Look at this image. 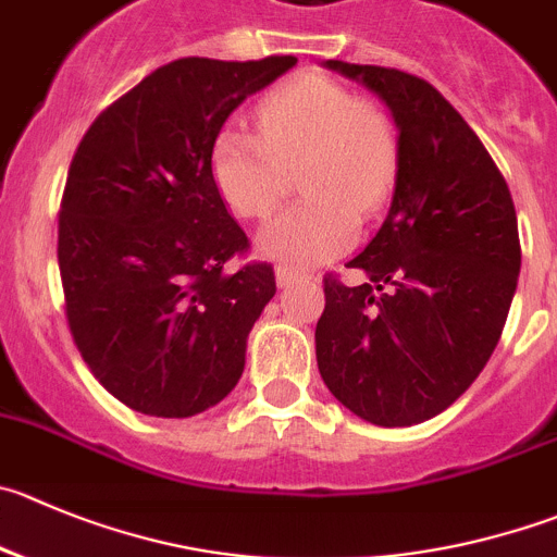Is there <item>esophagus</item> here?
Segmentation results:
<instances>
[{"label": "esophagus", "mask_w": 557, "mask_h": 557, "mask_svg": "<svg viewBox=\"0 0 557 557\" xmlns=\"http://www.w3.org/2000/svg\"><path fill=\"white\" fill-rule=\"evenodd\" d=\"M304 278L306 275L298 273V270H293V268H284V264H278V268H275V284H278V287H293V284L304 282Z\"/></svg>", "instance_id": "esophagus-1"}]
</instances>
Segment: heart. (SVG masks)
<instances>
[{
  "mask_svg": "<svg viewBox=\"0 0 557 557\" xmlns=\"http://www.w3.org/2000/svg\"><path fill=\"white\" fill-rule=\"evenodd\" d=\"M257 134L230 128L210 150V174L226 208L264 219L300 166L304 202L257 235V251L284 268H314L355 246L399 174V128L383 103L358 98L325 73H300L253 109Z\"/></svg>",
  "mask_w": 557,
  "mask_h": 557,
  "instance_id": "obj_1",
  "label": "heart"
}]
</instances>
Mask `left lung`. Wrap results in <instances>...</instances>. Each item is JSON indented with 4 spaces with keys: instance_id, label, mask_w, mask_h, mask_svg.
Wrapping results in <instances>:
<instances>
[{
    "instance_id": "8db88e82",
    "label": "left lung",
    "mask_w": 557,
    "mask_h": 557,
    "mask_svg": "<svg viewBox=\"0 0 557 557\" xmlns=\"http://www.w3.org/2000/svg\"><path fill=\"white\" fill-rule=\"evenodd\" d=\"M325 67L367 84L399 128V174L383 226L347 268L325 275L317 367L347 410L377 426L434 418L473 385L497 347L520 278L511 190L457 109L396 67Z\"/></svg>"
}]
</instances>
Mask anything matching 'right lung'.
<instances>
[{"instance_id": "right-lung-1", "label": "right lung", "mask_w": 557, "mask_h": 557, "mask_svg": "<svg viewBox=\"0 0 557 557\" xmlns=\"http://www.w3.org/2000/svg\"><path fill=\"white\" fill-rule=\"evenodd\" d=\"M295 57L158 67L89 125L60 208L65 314L89 372L156 418L219 405L240 380L253 322L275 295L210 174L226 116Z\"/></svg>"}]
</instances>
